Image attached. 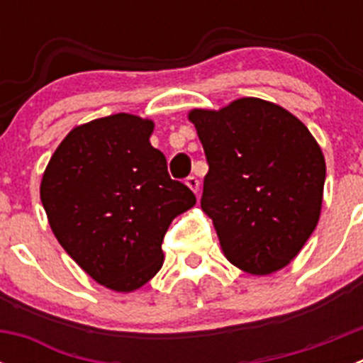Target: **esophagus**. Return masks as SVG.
Listing matches in <instances>:
<instances>
[{"instance_id":"obj_1","label":"esophagus","mask_w":363,"mask_h":363,"mask_svg":"<svg viewBox=\"0 0 363 363\" xmlns=\"http://www.w3.org/2000/svg\"><path fill=\"white\" fill-rule=\"evenodd\" d=\"M185 184L198 194V191H200V179H198L196 176H189V178L185 179Z\"/></svg>"}]
</instances>
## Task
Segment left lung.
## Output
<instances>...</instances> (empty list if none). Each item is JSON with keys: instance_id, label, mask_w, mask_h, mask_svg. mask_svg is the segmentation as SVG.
<instances>
[{"instance_id": "8db88e82", "label": "left lung", "mask_w": 363, "mask_h": 363, "mask_svg": "<svg viewBox=\"0 0 363 363\" xmlns=\"http://www.w3.org/2000/svg\"><path fill=\"white\" fill-rule=\"evenodd\" d=\"M209 172L201 209L230 264L271 274L306 245L322 209L325 160L291 112L258 98L189 114Z\"/></svg>"}]
</instances>
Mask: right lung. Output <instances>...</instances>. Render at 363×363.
<instances>
[{
	"instance_id": "right-lung-1",
	"label": "right lung",
	"mask_w": 363,
	"mask_h": 363,
	"mask_svg": "<svg viewBox=\"0 0 363 363\" xmlns=\"http://www.w3.org/2000/svg\"><path fill=\"white\" fill-rule=\"evenodd\" d=\"M152 121L112 114L70 130L41 179V203L67 255L112 291L138 289L162 269V242L194 192L150 145Z\"/></svg>"
}]
</instances>
